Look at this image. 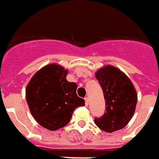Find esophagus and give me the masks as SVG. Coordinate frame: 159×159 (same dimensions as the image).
Returning <instances> with one entry per match:
<instances>
[{"label":"esophagus","mask_w":159,"mask_h":159,"mask_svg":"<svg viewBox=\"0 0 159 159\" xmlns=\"http://www.w3.org/2000/svg\"><path fill=\"white\" fill-rule=\"evenodd\" d=\"M85 104H86V106H88V104H89V98H85Z\"/></svg>","instance_id":"1"}]
</instances>
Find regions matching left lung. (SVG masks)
<instances>
[{
	"mask_svg": "<svg viewBox=\"0 0 159 159\" xmlns=\"http://www.w3.org/2000/svg\"><path fill=\"white\" fill-rule=\"evenodd\" d=\"M106 99V111L97 118L96 125L107 133L125 127L135 112L138 96L131 80L115 66H105L96 72Z\"/></svg>",
	"mask_w": 159,
	"mask_h": 159,
	"instance_id": "8db88e82",
	"label": "left lung"
}]
</instances>
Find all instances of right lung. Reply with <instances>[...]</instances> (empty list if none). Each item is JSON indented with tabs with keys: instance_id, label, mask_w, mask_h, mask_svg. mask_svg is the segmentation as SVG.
<instances>
[{
	"instance_id": "obj_1",
	"label": "right lung",
	"mask_w": 159,
	"mask_h": 159,
	"mask_svg": "<svg viewBox=\"0 0 159 159\" xmlns=\"http://www.w3.org/2000/svg\"><path fill=\"white\" fill-rule=\"evenodd\" d=\"M67 70L52 63L41 68L26 86L29 109L37 123L50 131L63 128L74 110L85 105L77 95V85L66 80Z\"/></svg>"
}]
</instances>
